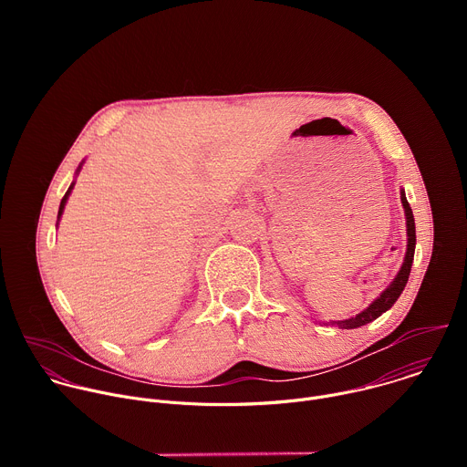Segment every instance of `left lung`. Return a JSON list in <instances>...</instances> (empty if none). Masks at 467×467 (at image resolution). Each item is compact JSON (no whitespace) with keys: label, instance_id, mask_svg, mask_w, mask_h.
I'll list each match as a JSON object with an SVG mask.
<instances>
[{"label":"left lung","instance_id":"1","mask_svg":"<svg viewBox=\"0 0 467 467\" xmlns=\"http://www.w3.org/2000/svg\"><path fill=\"white\" fill-rule=\"evenodd\" d=\"M401 203H403V209H405V216H407V236H409V242H407V254H405V262L401 265V270H399L397 277L393 279V283L366 308L362 310L360 314H357L355 317H349V319H344V321H332V325H338L340 328H357V327H362L373 319H377L382 312H386L388 308L393 306V303L399 299V296L403 294L405 286H407V281H409V275H410V268H412V262H414V249H416V223H414V214H412V209L407 202V195H405V190H401Z\"/></svg>","mask_w":467,"mask_h":467}]
</instances>
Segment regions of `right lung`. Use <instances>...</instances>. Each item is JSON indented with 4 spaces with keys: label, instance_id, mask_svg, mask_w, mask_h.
Returning <instances> with one entry per match:
<instances>
[{
    "label": "right lung",
    "instance_id": "add662e5",
    "mask_svg": "<svg viewBox=\"0 0 467 467\" xmlns=\"http://www.w3.org/2000/svg\"><path fill=\"white\" fill-rule=\"evenodd\" d=\"M79 170H81V166H79V168H78V171H79ZM74 184H76V182H72V184H70V188H68V192H66V193H64V197H62V202H60V207H58V218H60V216H62V211H64V205H66V202H68V195H70V193H72V188H74Z\"/></svg>",
    "mask_w": 467,
    "mask_h": 467
}]
</instances>
